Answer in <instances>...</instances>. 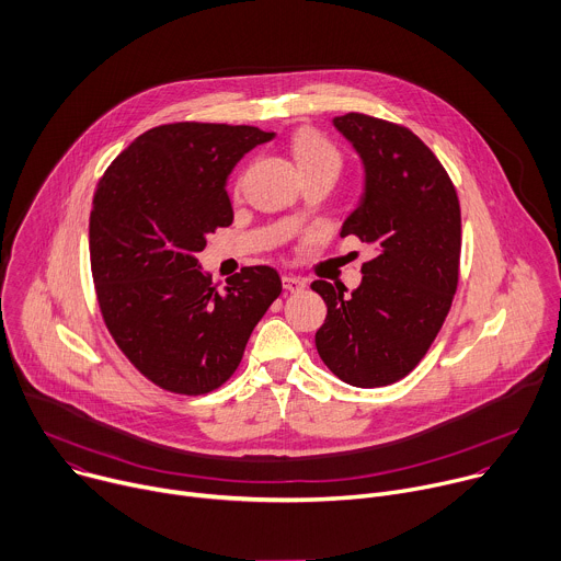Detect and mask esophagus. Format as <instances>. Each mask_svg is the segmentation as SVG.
<instances>
[{
    "label": "esophagus",
    "mask_w": 561,
    "mask_h": 561,
    "mask_svg": "<svg viewBox=\"0 0 561 561\" xmlns=\"http://www.w3.org/2000/svg\"><path fill=\"white\" fill-rule=\"evenodd\" d=\"M282 284H284V288L290 290V293H299V290L307 288V282L295 277V275H284V277H282Z\"/></svg>",
    "instance_id": "1"
}]
</instances>
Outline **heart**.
<instances>
[{
	"label": "heart",
	"instance_id": "1",
	"mask_svg": "<svg viewBox=\"0 0 561 561\" xmlns=\"http://www.w3.org/2000/svg\"><path fill=\"white\" fill-rule=\"evenodd\" d=\"M290 151L301 176H311V174L337 176L342 170V157L335 149V145L313 129L297 131L290 142Z\"/></svg>",
	"mask_w": 561,
	"mask_h": 561
}]
</instances>
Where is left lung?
<instances>
[{
  "instance_id": "8db88e82",
  "label": "left lung",
  "mask_w": 561,
  "mask_h": 561,
  "mask_svg": "<svg viewBox=\"0 0 561 561\" xmlns=\"http://www.w3.org/2000/svg\"><path fill=\"white\" fill-rule=\"evenodd\" d=\"M365 165V194L344 226L374 245L363 282L316 279L327 304L316 333L324 365L353 387H385L410 374L438 335L458 284L461 206L434 151L402 125L367 114L333 118Z\"/></svg>"
}]
</instances>
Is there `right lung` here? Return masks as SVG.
Returning <instances> with one entry per match:
<instances>
[{
  "label": "right lung",
  "instance_id": "obj_1",
  "mask_svg": "<svg viewBox=\"0 0 561 561\" xmlns=\"http://www.w3.org/2000/svg\"><path fill=\"white\" fill-rule=\"evenodd\" d=\"M273 136L250 125H159L98 181L89 217L98 307L127 360L161 389L221 387L282 293L271 266H245L217 290L196 260L206 237L232 224L228 174Z\"/></svg>",
  "mask_w": 561,
  "mask_h": 561
}]
</instances>
